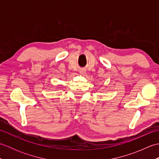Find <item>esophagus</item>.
<instances>
[{"label":"esophagus","instance_id":"esophagus-1","mask_svg":"<svg viewBox=\"0 0 159 159\" xmlns=\"http://www.w3.org/2000/svg\"><path fill=\"white\" fill-rule=\"evenodd\" d=\"M79 72H80V74H84L85 73V70H80L79 71Z\"/></svg>","mask_w":159,"mask_h":159}]
</instances>
